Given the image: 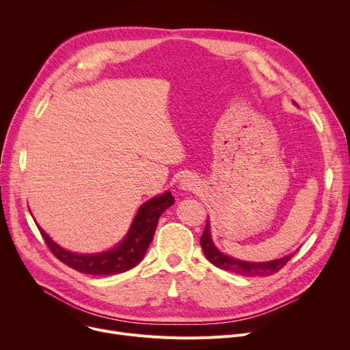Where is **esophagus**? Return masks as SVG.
<instances>
[{"instance_id":"1","label":"esophagus","mask_w":350,"mask_h":350,"mask_svg":"<svg viewBox=\"0 0 350 350\" xmlns=\"http://www.w3.org/2000/svg\"><path fill=\"white\" fill-rule=\"evenodd\" d=\"M196 186H197V181H196L194 177H191V176H183L181 177L180 187L183 190H193V189H196Z\"/></svg>"}]
</instances>
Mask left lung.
<instances>
[{
    "mask_svg": "<svg viewBox=\"0 0 350 350\" xmlns=\"http://www.w3.org/2000/svg\"><path fill=\"white\" fill-rule=\"evenodd\" d=\"M200 244L201 248H203V252L206 255V258L215 267L221 268L224 271L234 272L237 275H243V277H269V275L278 272L282 269L288 261L293 256V254H289L281 260H273L269 262H247V261H240L231 258V256L219 252L213 241H211V235H210V223H206V228L203 235L200 238Z\"/></svg>",
    "mask_w": 350,
    "mask_h": 350,
    "instance_id": "obj_1",
    "label": "left lung"
}]
</instances>
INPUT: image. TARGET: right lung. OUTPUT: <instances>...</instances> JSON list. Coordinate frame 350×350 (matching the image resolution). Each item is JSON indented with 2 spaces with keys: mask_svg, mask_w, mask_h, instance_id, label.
Segmentation results:
<instances>
[{
  "mask_svg": "<svg viewBox=\"0 0 350 350\" xmlns=\"http://www.w3.org/2000/svg\"><path fill=\"white\" fill-rule=\"evenodd\" d=\"M173 204L174 198L170 191L147 201L139 208L131 231L127 232L124 240L113 250L100 254L83 255L69 252L55 244L41 227L38 228L51 252L69 268L88 275H98V277L115 275L136 267L143 260L147 247L153 240L159 217Z\"/></svg>",
  "mask_w": 350,
  "mask_h": 350,
  "instance_id": "1",
  "label": "right lung"
}]
</instances>
